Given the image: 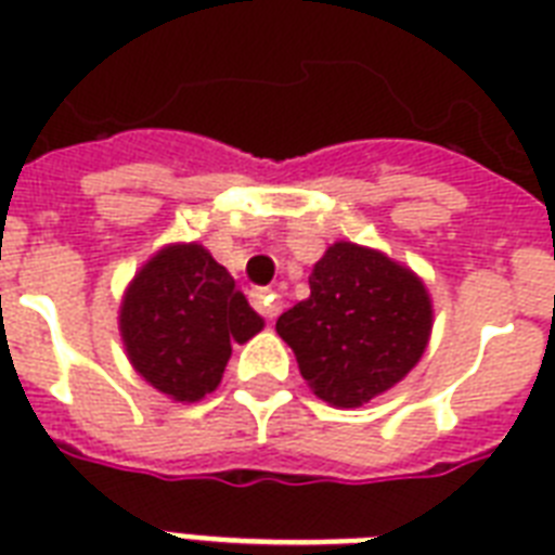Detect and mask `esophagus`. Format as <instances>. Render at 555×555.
Segmentation results:
<instances>
[{"label": "esophagus", "instance_id": "34e87169", "mask_svg": "<svg viewBox=\"0 0 555 555\" xmlns=\"http://www.w3.org/2000/svg\"><path fill=\"white\" fill-rule=\"evenodd\" d=\"M250 302L253 308L264 317V320H273V317L282 311V299H279V294L268 291V287H256V291L250 294Z\"/></svg>", "mask_w": 555, "mask_h": 555}]
</instances>
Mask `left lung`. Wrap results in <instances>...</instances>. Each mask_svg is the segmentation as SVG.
Masks as SVG:
<instances>
[{
  "label": "left lung",
  "mask_w": 555,
  "mask_h": 555,
  "mask_svg": "<svg viewBox=\"0 0 555 555\" xmlns=\"http://www.w3.org/2000/svg\"><path fill=\"white\" fill-rule=\"evenodd\" d=\"M311 296L276 320L313 395L357 409L400 383L426 351L431 299L412 270L360 244H331Z\"/></svg>",
  "instance_id": "obj_1"
}]
</instances>
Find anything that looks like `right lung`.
I'll return each mask as SVG.
<instances>
[{
  "instance_id": "obj_1",
  "label": "right lung",
  "mask_w": 555,
  "mask_h": 555,
  "mask_svg": "<svg viewBox=\"0 0 555 555\" xmlns=\"http://www.w3.org/2000/svg\"><path fill=\"white\" fill-rule=\"evenodd\" d=\"M264 328L235 279L201 244H169L126 287L120 337L134 371L178 403L216 391L233 343Z\"/></svg>"
}]
</instances>
